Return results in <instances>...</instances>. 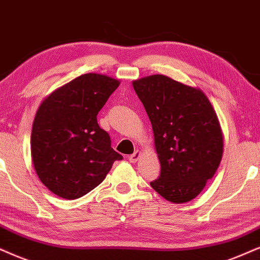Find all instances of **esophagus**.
Here are the masks:
<instances>
[{
	"label": "esophagus",
	"instance_id": "34e87169",
	"mask_svg": "<svg viewBox=\"0 0 260 260\" xmlns=\"http://www.w3.org/2000/svg\"><path fill=\"white\" fill-rule=\"evenodd\" d=\"M140 156H141V152H140V151L137 150V151H134V152L131 154L129 157H128V159H129V162L136 163V162H138V160H139Z\"/></svg>",
	"mask_w": 260,
	"mask_h": 260
}]
</instances>
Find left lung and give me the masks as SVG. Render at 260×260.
I'll return each instance as SVG.
<instances>
[{"label":"left lung","instance_id":"1","mask_svg":"<svg viewBox=\"0 0 260 260\" xmlns=\"http://www.w3.org/2000/svg\"><path fill=\"white\" fill-rule=\"evenodd\" d=\"M152 124L160 175L150 182L168 202H190L212 179L223 154V133L206 94L162 74L134 80Z\"/></svg>","mask_w":260,"mask_h":260}]
</instances>
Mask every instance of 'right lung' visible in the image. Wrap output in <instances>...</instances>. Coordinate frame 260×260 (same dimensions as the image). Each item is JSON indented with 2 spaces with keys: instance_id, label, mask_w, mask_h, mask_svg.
Masks as SVG:
<instances>
[{
  "instance_id": "obj_1",
  "label": "right lung",
  "mask_w": 260,
  "mask_h": 260,
  "mask_svg": "<svg viewBox=\"0 0 260 260\" xmlns=\"http://www.w3.org/2000/svg\"><path fill=\"white\" fill-rule=\"evenodd\" d=\"M120 81L87 73L44 98L31 133V157L43 185L54 194L73 200L87 194L106 179L122 156L97 115Z\"/></svg>"
}]
</instances>
